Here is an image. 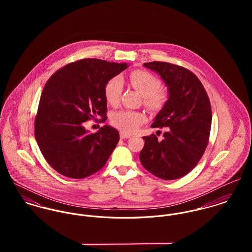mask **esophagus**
Segmentation results:
<instances>
[{
	"mask_svg": "<svg viewBox=\"0 0 252 252\" xmlns=\"http://www.w3.org/2000/svg\"><path fill=\"white\" fill-rule=\"evenodd\" d=\"M130 137H131V135H129V134H126V133H123V132L120 133V139H122V140L129 139Z\"/></svg>",
	"mask_w": 252,
	"mask_h": 252,
	"instance_id": "1",
	"label": "esophagus"
}]
</instances>
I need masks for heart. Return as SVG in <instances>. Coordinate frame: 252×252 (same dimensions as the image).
<instances>
[{
	"label": "heart",
	"instance_id": "heart-1",
	"mask_svg": "<svg viewBox=\"0 0 252 252\" xmlns=\"http://www.w3.org/2000/svg\"><path fill=\"white\" fill-rule=\"evenodd\" d=\"M131 85L143 95V104L151 112H159L168 103L169 92L161 86L160 80L151 72L135 70L127 76ZM123 82L119 77H112L106 83L105 97L109 105L115 107L120 102ZM145 121L142 112L122 109L111 116V124L124 133H133Z\"/></svg>",
	"mask_w": 252,
	"mask_h": 252
}]
</instances>
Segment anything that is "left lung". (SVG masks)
Masks as SVG:
<instances>
[{"label": "left lung", "mask_w": 252, "mask_h": 252, "mask_svg": "<svg viewBox=\"0 0 252 252\" xmlns=\"http://www.w3.org/2000/svg\"><path fill=\"white\" fill-rule=\"evenodd\" d=\"M144 65L158 72L169 87L168 103L151 125L168 131L162 141L154 134L143 138L140 160L155 177L178 180L196 167L209 144L211 102L200 79L186 68L157 61Z\"/></svg>", "instance_id": "1"}]
</instances>
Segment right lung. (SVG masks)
<instances>
[{
    "label": "right lung",
    "instance_id": "1",
    "mask_svg": "<svg viewBox=\"0 0 252 252\" xmlns=\"http://www.w3.org/2000/svg\"><path fill=\"white\" fill-rule=\"evenodd\" d=\"M128 65L81 59L54 72L46 81L35 118L36 143L46 162L74 180L99 172L119 141L117 130L105 125L89 134L83 122L107 120L105 86Z\"/></svg>",
    "mask_w": 252,
    "mask_h": 252
}]
</instances>
